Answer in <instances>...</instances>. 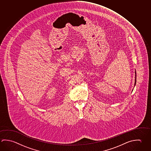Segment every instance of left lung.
Returning a JSON list of instances; mask_svg holds the SVG:
<instances>
[{"label": "left lung", "mask_w": 151, "mask_h": 151, "mask_svg": "<svg viewBox=\"0 0 151 151\" xmlns=\"http://www.w3.org/2000/svg\"><path fill=\"white\" fill-rule=\"evenodd\" d=\"M135 74H136V72H135ZM136 75H135V85H136Z\"/></svg>", "instance_id": "1"}]
</instances>
